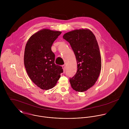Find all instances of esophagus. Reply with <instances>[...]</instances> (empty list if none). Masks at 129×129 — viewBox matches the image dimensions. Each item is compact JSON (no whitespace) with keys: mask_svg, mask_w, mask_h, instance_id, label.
<instances>
[{"mask_svg":"<svg viewBox=\"0 0 129 129\" xmlns=\"http://www.w3.org/2000/svg\"><path fill=\"white\" fill-rule=\"evenodd\" d=\"M62 69H63V72H65V69H66V66H65V65L62 66Z\"/></svg>","mask_w":129,"mask_h":129,"instance_id":"1","label":"esophagus"}]
</instances>
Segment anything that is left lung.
<instances>
[{"label": "left lung", "mask_w": 129, "mask_h": 129, "mask_svg": "<svg viewBox=\"0 0 129 129\" xmlns=\"http://www.w3.org/2000/svg\"><path fill=\"white\" fill-rule=\"evenodd\" d=\"M63 38L70 44L77 62V72L70 79L72 87L77 92L85 91L95 84L101 70L96 37L89 29H81L64 34Z\"/></svg>", "instance_id": "8db88e82"}]
</instances>
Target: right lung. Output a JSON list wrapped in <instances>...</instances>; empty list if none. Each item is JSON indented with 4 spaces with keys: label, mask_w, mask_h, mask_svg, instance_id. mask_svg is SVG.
<instances>
[{
    "label": "right lung",
    "mask_w": 129,
    "mask_h": 129,
    "mask_svg": "<svg viewBox=\"0 0 129 129\" xmlns=\"http://www.w3.org/2000/svg\"><path fill=\"white\" fill-rule=\"evenodd\" d=\"M61 32L42 29L28 40L25 48L24 62L29 77L43 90L53 88L63 72L55 63V55L51 47Z\"/></svg>",
    "instance_id": "obj_1"
}]
</instances>
